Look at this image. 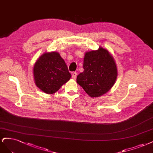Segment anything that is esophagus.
Returning a JSON list of instances; mask_svg holds the SVG:
<instances>
[{
	"mask_svg": "<svg viewBox=\"0 0 153 153\" xmlns=\"http://www.w3.org/2000/svg\"><path fill=\"white\" fill-rule=\"evenodd\" d=\"M76 76H77V73L76 72H73L72 73V79H76Z\"/></svg>",
	"mask_w": 153,
	"mask_h": 153,
	"instance_id": "1",
	"label": "esophagus"
}]
</instances>
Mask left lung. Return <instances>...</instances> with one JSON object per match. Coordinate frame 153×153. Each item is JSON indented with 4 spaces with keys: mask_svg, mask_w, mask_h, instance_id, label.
I'll list each match as a JSON object with an SVG mask.
<instances>
[{
    "mask_svg": "<svg viewBox=\"0 0 153 153\" xmlns=\"http://www.w3.org/2000/svg\"><path fill=\"white\" fill-rule=\"evenodd\" d=\"M84 71L77 77V82L91 97H99L109 91L117 76L116 62L105 49L86 52L84 57Z\"/></svg>",
    "mask_w": 153,
    "mask_h": 153,
    "instance_id": "8db88e82",
    "label": "left lung"
}]
</instances>
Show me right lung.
Here are the masks:
<instances>
[{
  "label": "right lung",
  "instance_id": "obj_1",
  "mask_svg": "<svg viewBox=\"0 0 153 153\" xmlns=\"http://www.w3.org/2000/svg\"><path fill=\"white\" fill-rule=\"evenodd\" d=\"M36 86L47 94H53L71 77L67 66L58 52L45 53L38 58L33 67Z\"/></svg>",
  "mask_w": 153,
  "mask_h": 153
}]
</instances>
